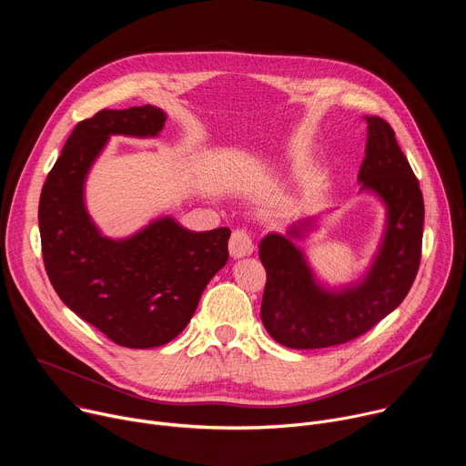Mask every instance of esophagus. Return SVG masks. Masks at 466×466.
<instances>
[{"label": "esophagus", "mask_w": 466, "mask_h": 466, "mask_svg": "<svg viewBox=\"0 0 466 466\" xmlns=\"http://www.w3.org/2000/svg\"><path fill=\"white\" fill-rule=\"evenodd\" d=\"M228 248H230L232 258H245V256L252 254L254 243L247 230H234L230 236V241H228Z\"/></svg>", "instance_id": "1"}]
</instances>
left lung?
Here are the masks:
<instances>
[{
  "label": "left lung",
  "mask_w": 466,
  "mask_h": 466,
  "mask_svg": "<svg viewBox=\"0 0 466 466\" xmlns=\"http://www.w3.org/2000/svg\"><path fill=\"white\" fill-rule=\"evenodd\" d=\"M363 119L367 146L360 193L374 195L385 208L381 239L365 273L341 286L317 277L295 241L317 230L320 216L302 218L286 234L271 232L259 241V259L268 271L261 322L288 349H326L356 339L400 306L419 271L424 228L419 180L390 125L376 116Z\"/></svg>",
  "instance_id": "obj_1"
}]
</instances>
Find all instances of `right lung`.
Wrapping results in <instances>:
<instances>
[{
  "mask_svg": "<svg viewBox=\"0 0 466 466\" xmlns=\"http://www.w3.org/2000/svg\"><path fill=\"white\" fill-rule=\"evenodd\" d=\"M166 119L162 108L146 105L101 110L81 121L49 171L38 205L44 265L56 295L128 349L175 339L228 261V228L193 232L158 216L135 234L108 238L88 214L86 178L110 137L157 138Z\"/></svg>",
  "mask_w": 466,
  "mask_h": 466,
  "instance_id": "add662e5",
  "label": "right lung"
}]
</instances>
